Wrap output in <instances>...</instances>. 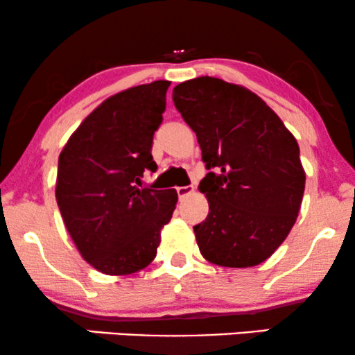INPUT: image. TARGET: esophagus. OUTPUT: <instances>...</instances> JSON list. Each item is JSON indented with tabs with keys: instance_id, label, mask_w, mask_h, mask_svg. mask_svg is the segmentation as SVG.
<instances>
[{
	"instance_id": "34e87169",
	"label": "esophagus",
	"mask_w": 355,
	"mask_h": 355,
	"mask_svg": "<svg viewBox=\"0 0 355 355\" xmlns=\"http://www.w3.org/2000/svg\"><path fill=\"white\" fill-rule=\"evenodd\" d=\"M178 196L179 198H186V196H189V194H192V192H194V186H179L178 187Z\"/></svg>"
}]
</instances>
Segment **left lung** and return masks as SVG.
I'll return each mask as SVG.
<instances>
[{
    "label": "left lung",
    "mask_w": 355,
    "mask_h": 355,
    "mask_svg": "<svg viewBox=\"0 0 355 355\" xmlns=\"http://www.w3.org/2000/svg\"><path fill=\"white\" fill-rule=\"evenodd\" d=\"M173 102L209 169L199 184L209 214L194 227L200 253L229 268L261 263L298 217L306 181L298 143L258 95L222 78L182 82Z\"/></svg>",
    "instance_id": "left-lung-1"
}]
</instances>
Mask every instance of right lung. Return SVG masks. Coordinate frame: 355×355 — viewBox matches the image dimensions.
<instances>
[{
  "label": "right lung",
  "instance_id": "add662e5",
  "mask_svg": "<svg viewBox=\"0 0 355 355\" xmlns=\"http://www.w3.org/2000/svg\"><path fill=\"white\" fill-rule=\"evenodd\" d=\"M171 82L131 87L107 98L73 131L59 156L55 199L77 250L105 275H130L155 260L174 189L141 187L155 173L153 135Z\"/></svg>",
  "mask_w": 355,
  "mask_h": 355
}]
</instances>
